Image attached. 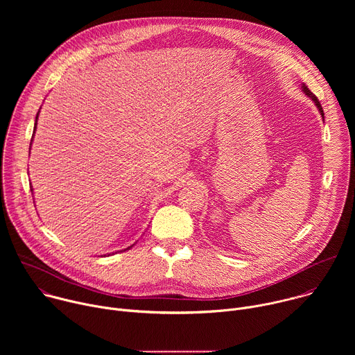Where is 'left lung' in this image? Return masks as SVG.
I'll return each mask as SVG.
<instances>
[{
    "label": "left lung",
    "instance_id": "obj_1",
    "mask_svg": "<svg viewBox=\"0 0 355 355\" xmlns=\"http://www.w3.org/2000/svg\"><path fill=\"white\" fill-rule=\"evenodd\" d=\"M300 88H302V91H303V92H305V94H306V95H308V96H311V99H312V101H313V103H315V105H316V107H318V110H319V112H320V115H322V118H323V119H324V114H323V108H322V105H320V103H319V99H318V98H316V95H315V94H313V92H312V91H311V89H309V88H308V85H305V84H302V87H300Z\"/></svg>",
    "mask_w": 355,
    "mask_h": 355
}]
</instances>
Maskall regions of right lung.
I'll return each mask as SVG.
<instances>
[{
	"instance_id": "obj_1",
	"label": "right lung",
	"mask_w": 355,
	"mask_h": 355,
	"mask_svg": "<svg viewBox=\"0 0 355 355\" xmlns=\"http://www.w3.org/2000/svg\"><path fill=\"white\" fill-rule=\"evenodd\" d=\"M37 118H39V112L36 114V119H35V128H33V135H32V139H31V144H32V140H33V136H35V132H36V125H37ZM31 191H33V188H32V184H31ZM133 245V244H132ZM130 245V247H132ZM130 247H128V248H125V250H122V251H126V250H129ZM110 256V254H108Z\"/></svg>"
}]
</instances>
